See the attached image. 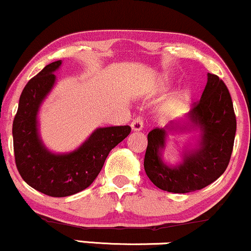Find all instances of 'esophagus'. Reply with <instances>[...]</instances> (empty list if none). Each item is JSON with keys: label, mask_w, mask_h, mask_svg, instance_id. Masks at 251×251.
Wrapping results in <instances>:
<instances>
[{"label": "esophagus", "mask_w": 251, "mask_h": 251, "mask_svg": "<svg viewBox=\"0 0 251 251\" xmlns=\"http://www.w3.org/2000/svg\"><path fill=\"white\" fill-rule=\"evenodd\" d=\"M142 127H144V120H142L141 117H136V118L133 120L131 124L132 131L139 132V131H141Z\"/></svg>", "instance_id": "1"}]
</instances>
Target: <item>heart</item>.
Wrapping results in <instances>:
<instances>
[{"mask_svg": "<svg viewBox=\"0 0 251 251\" xmlns=\"http://www.w3.org/2000/svg\"><path fill=\"white\" fill-rule=\"evenodd\" d=\"M166 83H167V78H162V81L160 82V83H158L157 85H156V88H155V90H162V89H164L166 88ZM175 106H176V102L174 100H169V102H168L167 104H166V106H164V112L167 113V115H170L171 112H173L174 110H175Z\"/></svg>", "mask_w": 251, "mask_h": 251, "instance_id": "1", "label": "heart"}]
</instances>
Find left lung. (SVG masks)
<instances>
[{
  "instance_id": "1",
  "label": "left lung",
  "mask_w": 251,
  "mask_h": 251,
  "mask_svg": "<svg viewBox=\"0 0 251 251\" xmlns=\"http://www.w3.org/2000/svg\"><path fill=\"white\" fill-rule=\"evenodd\" d=\"M196 130L195 144L181 152V161L169 165L163 154L169 134ZM236 118L229 91L217 75L207 74L199 102L186 115L171 120L164 128L148 133L144 167L158 189L174 193L201 190L217 180L226 170L233 151Z\"/></svg>"
}]
</instances>
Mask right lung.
<instances>
[{
    "instance_id": "add662e5",
    "label": "right lung",
    "mask_w": 251,
    "mask_h": 251,
    "mask_svg": "<svg viewBox=\"0 0 251 251\" xmlns=\"http://www.w3.org/2000/svg\"><path fill=\"white\" fill-rule=\"evenodd\" d=\"M61 65V60L50 63L27 82L12 124L18 173L31 188L50 197H68L90 186L111 149L131 133L127 125L98 127L74 151H50L41 140L38 115L41 104L54 88V73Z\"/></svg>"
}]
</instances>
